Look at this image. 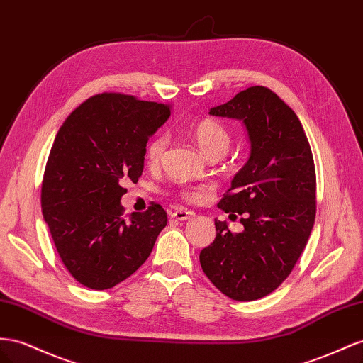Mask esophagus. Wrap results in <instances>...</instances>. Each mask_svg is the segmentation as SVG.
I'll use <instances>...</instances> for the list:
<instances>
[{"label": "esophagus", "instance_id": "esophagus-1", "mask_svg": "<svg viewBox=\"0 0 363 363\" xmlns=\"http://www.w3.org/2000/svg\"><path fill=\"white\" fill-rule=\"evenodd\" d=\"M194 212L192 211H189V209H183V208H180V209H177V211H174V212H171V217L172 218H175V220H189V218H192L194 217Z\"/></svg>", "mask_w": 363, "mask_h": 363}]
</instances>
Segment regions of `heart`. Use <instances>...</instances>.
I'll list each match as a JSON object with an SVG mask.
<instances>
[{"mask_svg":"<svg viewBox=\"0 0 363 363\" xmlns=\"http://www.w3.org/2000/svg\"><path fill=\"white\" fill-rule=\"evenodd\" d=\"M191 134L194 142L197 143L200 151L208 159L223 157V155L229 151L233 140L232 130L226 123L221 122L220 119H215V117H206V119L199 121L192 126ZM168 143L169 140L166 134L160 133L157 135H154L145 151L146 163L151 166L159 164L166 148H168ZM175 194L186 201H199L203 197L201 189L188 188V186L180 188Z\"/></svg>","mask_w":363,"mask_h":363,"instance_id":"1","label":"heart"}]
</instances>
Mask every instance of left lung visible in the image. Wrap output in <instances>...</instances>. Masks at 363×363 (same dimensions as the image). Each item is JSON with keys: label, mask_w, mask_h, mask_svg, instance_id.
<instances>
[{"label": "left lung", "mask_w": 363, "mask_h": 363, "mask_svg": "<svg viewBox=\"0 0 363 363\" xmlns=\"http://www.w3.org/2000/svg\"><path fill=\"white\" fill-rule=\"evenodd\" d=\"M209 114L244 122L250 157L218 203L232 220L242 215L244 230L215 220L217 237L200 264L224 295L255 301L287 279L306 249L316 217L315 160L298 116L267 86H249Z\"/></svg>", "instance_id": "1"}]
</instances>
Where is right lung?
I'll list each match as a JSON object with an SVG mask.
<instances>
[{
  "label": "right lung",
  "instance_id": "obj_1",
  "mask_svg": "<svg viewBox=\"0 0 363 363\" xmlns=\"http://www.w3.org/2000/svg\"><path fill=\"white\" fill-rule=\"evenodd\" d=\"M169 105L122 93L88 97L57 131L41 186L44 221L68 273L106 290L148 259L168 223L157 203L126 218V182L143 171L146 143L168 121Z\"/></svg>",
  "mask_w": 363,
  "mask_h": 363
}]
</instances>
